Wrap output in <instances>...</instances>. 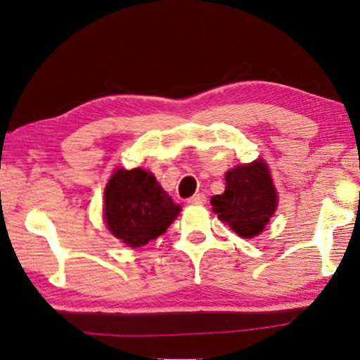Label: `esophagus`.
<instances>
[{
	"label": "esophagus",
	"instance_id": "34e87169",
	"mask_svg": "<svg viewBox=\"0 0 360 360\" xmlns=\"http://www.w3.org/2000/svg\"><path fill=\"white\" fill-rule=\"evenodd\" d=\"M187 202H191V205H205L206 197L202 193H195L193 197H191V198L187 200Z\"/></svg>",
	"mask_w": 360,
	"mask_h": 360
}]
</instances>
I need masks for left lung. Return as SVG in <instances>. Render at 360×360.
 I'll use <instances>...</instances> for the list:
<instances>
[{
  "label": "left lung",
  "instance_id": "obj_1",
  "mask_svg": "<svg viewBox=\"0 0 360 360\" xmlns=\"http://www.w3.org/2000/svg\"><path fill=\"white\" fill-rule=\"evenodd\" d=\"M226 187L211 198L214 212L243 238L263 231L277 207V193L263 160L239 165L225 174Z\"/></svg>",
  "mask_w": 360,
  "mask_h": 360
}]
</instances>
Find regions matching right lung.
Returning <instances> with one entry per match:
<instances>
[{
    "label": "right lung",
    "instance_id": "obj_1",
    "mask_svg": "<svg viewBox=\"0 0 360 360\" xmlns=\"http://www.w3.org/2000/svg\"><path fill=\"white\" fill-rule=\"evenodd\" d=\"M108 230L129 247H141L167 231L181 207L141 168L116 169L105 187Z\"/></svg>",
    "mask_w": 360,
    "mask_h": 360
}]
</instances>
